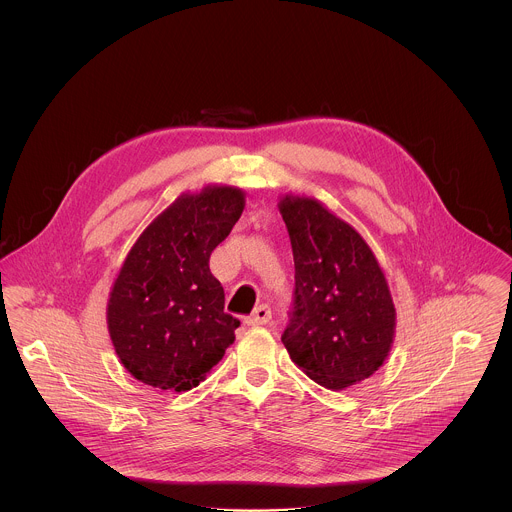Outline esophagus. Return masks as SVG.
I'll return each mask as SVG.
<instances>
[{
  "label": "esophagus",
  "instance_id": "1",
  "mask_svg": "<svg viewBox=\"0 0 512 512\" xmlns=\"http://www.w3.org/2000/svg\"><path fill=\"white\" fill-rule=\"evenodd\" d=\"M272 319V311H270V307L268 305H258L244 321L248 323V325H266L268 321Z\"/></svg>",
  "mask_w": 512,
  "mask_h": 512
}]
</instances>
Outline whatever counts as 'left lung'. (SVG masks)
<instances>
[{
    "label": "left lung",
    "instance_id": "left-lung-1",
    "mask_svg": "<svg viewBox=\"0 0 512 512\" xmlns=\"http://www.w3.org/2000/svg\"><path fill=\"white\" fill-rule=\"evenodd\" d=\"M278 209L295 264V307L282 343L311 380L345 390L370 378L396 335V307L372 248L355 226L311 195Z\"/></svg>",
    "mask_w": 512,
    "mask_h": 512
}]
</instances>
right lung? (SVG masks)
Returning a JSON list of instances; mask_svg holds the SVG:
<instances>
[{
  "label": "right lung",
  "mask_w": 512,
  "mask_h": 512,
  "mask_svg": "<svg viewBox=\"0 0 512 512\" xmlns=\"http://www.w3.org/2000/svg\"><path fill=\"white\" fill-rule=\"evenodd\" d=\"M246 205L234 185L181 193L138 236L112 284L106 323L114 351L140 382L185 392L211 372L240 325L224 313L211 252Z\"/></svg>",
  "instance_id": "obj_1"
}]
</instances>
